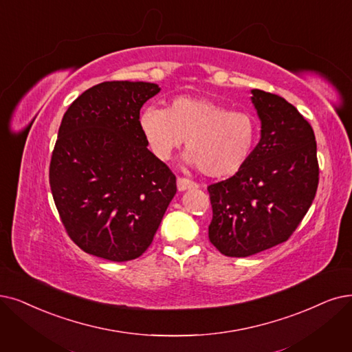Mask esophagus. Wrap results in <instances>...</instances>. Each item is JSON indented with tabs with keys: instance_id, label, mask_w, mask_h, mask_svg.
<instances>
[{
	"instance_id": "34e87169",
	"label": "esophagus",
	"mask_w": 352,
	"mask_h": 352,
	"mask_svg": "<svg viewBox=\"0 0 352 352\" xmlns=\"http://www.w3.org/2000/svg\"><path fill=\"white\" fill-rule=\"evenodd\" d=\"M176 184H177L179 192H185V190H189V189L198 188V184H195V182H192L189 179H185V177H177Z\"/></svg>"
}]
</instances>
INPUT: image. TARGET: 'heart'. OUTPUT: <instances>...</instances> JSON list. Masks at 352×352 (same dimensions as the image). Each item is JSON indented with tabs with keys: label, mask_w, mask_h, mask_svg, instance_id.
I'll list each match as a JSON object with an SVG mask.
<instances>
[{
	"label": "heart",
	"mask_w": 352,
	"mask_h": 352,
	"mask_svg": "<svg viewBox=\"0 0 352 352\" xmlns=\"http://www.w3.org/2000/svg\"><path fill=\"white\" fill-rule=\"evenodd\" d=\"M138 127L156 157L167 160L185 138L184 162L208 177H230L240 172L257 143L258 124L248 112L231 111L202 96L180 95L166 108L148 105Z\"/></svg>",
	"instance_id": "obj_1"
}]
</instances>
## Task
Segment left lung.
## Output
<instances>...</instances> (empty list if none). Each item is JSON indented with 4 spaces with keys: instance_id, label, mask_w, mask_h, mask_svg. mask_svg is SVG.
<instances>
[{
    "instance_id": "8db88e82",
    "label": "left lung",
    "mask_w": 352,
    "mask_h": 352,
    "mask_svg": "<svg viewBox=\"0 0 352 352\" xmlns=\"http://www.w3.org/2000/svg\"><path fill=\"white\" fill-rule=\"evenodd\" d=\"M260 142L240 172L208 186L209 240L223 256L248 257L289 240L319 182L315 134L285 98L251 89Z\"/></svg>"
}]
</instances>
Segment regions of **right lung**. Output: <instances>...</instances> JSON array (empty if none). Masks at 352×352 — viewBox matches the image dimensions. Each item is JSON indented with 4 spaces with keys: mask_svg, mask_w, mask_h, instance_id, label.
<instances>
[{
    "mask_svg": "<svg viewBox=\"0 0 352 352\" xmlns=\"http://www.w3.org/2000/svg\"><path fill=\"white\" fill-rule=\"evenodd\" d=\"M150 82H102L65 112L50 162V189L67 235L88 254L129 261L150 247L176 195V176L147 148L140 109Z\"/></svg>",
    "mask_w": 352,
    "mask_h": 352,
    "instance_id": "right-lung-1",
    "label": "right lung"
}]
</instances>
